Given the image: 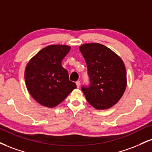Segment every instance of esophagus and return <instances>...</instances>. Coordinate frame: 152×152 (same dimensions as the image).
<instances>
[{
  "instance_id": "34e87169",
  "label": "esophagus",
  "mask_w": 152,
  "mask_h": 152,
  "mask_svg": "<svg viewBox=\"0 0 152 152\" xmlns=\"http://www.w3.org/2000/svg\"><path fill=\"white\" fill-rule=\"evenodd\" d=\"M76 84L77 86V88H79L80 86H81V82H80V81H77L76 82Z\"/></svg>"
}]
</instances>
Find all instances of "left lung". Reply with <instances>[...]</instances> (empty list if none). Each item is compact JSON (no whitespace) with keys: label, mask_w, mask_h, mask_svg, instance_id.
I'll use <instances>...</instances> for the list:
<instances>
[{"label":"left lung","mask_w":152,"mask_h":152,"mask_svg":"<svg viewBox=\"0 0 152 152\" xmlns=\"http://www.w3.org/2000/svg\"><path fill=\"white\" fill-rule=\"evenodd\" d=\"M79 49L86 62L91 82L88 86L82 87L83 94L96 109H108L118 103L125 93V64L115 53L100 44H84Z\"/></svg>","instance_id":"left-lung-1"}]
</instances>
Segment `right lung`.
<instances>
[{
	"mask_svg": "<svg viewBox=\"0 0 152 152\" xmlns=\"http://www.w3.org/2000/svg\"><path fill=\"white\" fill-rule=\"evenodd\" d=\"M70 49L67 45H49L41 49L27 64V88L42 105L55 107L76 88V83L69 80L68 71L61 66V61Z\"/></svg>",
	"mask_w": 152,
	"mask_h": 152,
	"instance_id": "right-lung-1",
	"label": "right lung"
}]
</instances>
